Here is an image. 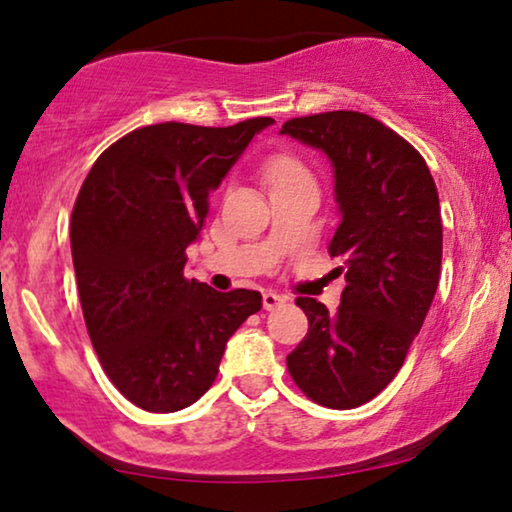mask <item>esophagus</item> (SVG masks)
I'll return each mask as SVG.
<instances>
[{
    "label": "esophagus",
    "instance_id": "obj_1",
    "mask_svg": "<svg viewBox=\"0 0 512 512\" xmlns=\"http://www.w3.org/2000/svg\"><path fill=\"white\" fill-rule=\"evenodd\" d=\"M286 303L284 296H279L275 291H265L263 293V307L265 310H277V307H282Z\"/></svg>",
    "mask_w": 512,
    "mask_h": 512
}]
</instances>
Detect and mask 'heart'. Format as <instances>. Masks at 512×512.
I'll use <instances>...</instances> for the list:
<instances>
[{
    "instance_id": "heart-1",
    "label": "heart",
    "mask_w": 512,
    "mask_h": 512,
    "mask_svg": "<svg viewBox=\"0 0 512 512\" xmlns=\"http://www.w3.org/2000/svg\"><path fill=\"white\" fill-rule=\"evenodd\" d=\"M265 179H268V184L272 188L277 184H284V181L310 179V177H307V170L298 158L289 156V153H277V156H272L268 160V165H265Z\"/></svg>"
}]
</instances>
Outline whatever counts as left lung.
<instances>
[{
  "label": "left lung",
  "instance_id": "1",
  "mask_svg": "<svg viewBox=\"0 0 512 512\" xmlns=\"http://www.w3.org/2000/svg\"><path fill=\"white\" fill-rule=\"evenodd\" d=\"M279 132L331 163L340 223L328 254L347 282L335 314L314 298L296 300L310 328L286 366L314 403L359 408L401 370L436 296L443 261L436 181L403 137L359 111L293 118Z\"/></svg>",
  "mask_w": 512,
  "mask_h": 512
}]
</instances>
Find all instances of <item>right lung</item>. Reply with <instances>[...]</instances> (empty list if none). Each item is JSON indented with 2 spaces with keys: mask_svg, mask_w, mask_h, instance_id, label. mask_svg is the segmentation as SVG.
<instances>
[{
  "mask_svg": "<svg viewBox=\"0 0 512 512\" xmlns=\"http://www.w3.org/2000/svg\"><path fill=\"white\" fill-rule=\"evenodd\" d=\"M272 123L146 125L111 144L83 181L69 230L83 319L104 373L137 408L198 401L230 335L263 307L258 291L221 293L184 270L209 193Z\"/></svg>",
  "mask_w": 512,
  "mask_h": 512,
  "instance_id": "add662e5",
  "label": "right lung"
}]
</instances>
